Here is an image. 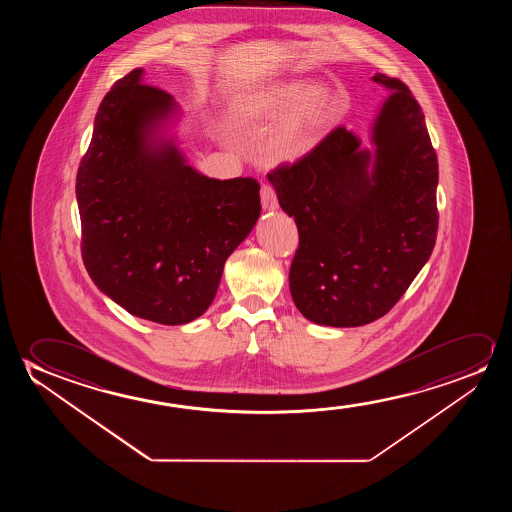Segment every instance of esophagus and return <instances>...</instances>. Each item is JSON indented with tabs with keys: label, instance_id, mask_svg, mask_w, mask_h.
<instances>
[{
	"label": "esophagus",
	"instance_id": "34e87169",
	"mask_svg": "<svg viewBox=\"0 0 512 512\" xmlns=\"http://www.w3.org/2000/svg\"><path fill=\"white\" fill-rule=\"evenodd\" d=\"M260 203L264 210H276L278 208V197L271 185H262L260 189Z\"/></svg>",
	"mask_w": 512,
	"mask_h": 512
}]
</instances>
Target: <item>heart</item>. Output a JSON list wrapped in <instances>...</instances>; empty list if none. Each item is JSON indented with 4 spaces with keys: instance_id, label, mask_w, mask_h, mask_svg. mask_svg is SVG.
<instances>
[{
    "instance_id": "heart-1",
    "label": "heart",
    "mask_w": 512,
    "mask_h": 512,
    "mask_svg": "<svg viewBox=\"0 0 512 512\" xmlns=\"http://www.w3.org/2000/svg\"><path fill=\"white\" fill-rule=\"evenodd\" d=\"M332 115L329 87L308 80L255 87L229 108V120L236 127H262L280 119L260 147L267 164H292L311 154L327 133Z\"/></svg>"
}]
</instances>
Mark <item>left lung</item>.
I'll list each match as a JSON object with an SVG mask.
<instances>
[{"label":"left lung","mask_w":512,"mask_h":512,"mask_svg":"<svg viewBox=\"0 0 512 512\" xmlns=\"http://www.w3.org/2000/svg\"><path fill=\"white\" fill-rule=\"evenodd\" d=\"M372 80L392 91L372 126V154L341 126L267 175L299 231L290 294L318 325L360 327L385 316L437 238L439 169L425 115L399 78Z\"/></svg>","instance_id":"left-lung-1"}]
</instances>
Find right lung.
Listing matches in <instances>:
<instances>
[{
  "label": "right lung",
  "instance_id": "right-lung-1",
  "mask_svg": "<svg viewBox=\"0 0 512 512\" xmlns=\"http://www.w3.org/2000/svg\"><path fill=\"white\" fill-rule=\"evenodd\" d=\"M143 70L99 105L77 173L82 259L96 287L131 315L182 325L210 308L225 260L260 215L255 178L215 180L157 131L178 112Z\"/></svg>",
  "mask_w": 512,
  "mask_h": 512
}]
</instances>
